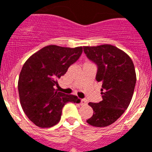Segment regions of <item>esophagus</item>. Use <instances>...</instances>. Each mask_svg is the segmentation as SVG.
Returning <instances> with one entry per match:
<instances>
[{
  "label": "esophagus",
  "instance_id": "obj_1",
  "mask_svg": "<svg viewBox=\"0 0 152 152\" xmlns=\"http://www.w3.org/2000/svg\"><path fill=\"white\" fill-rule=\"evenodd\" d=\"M80 103H81V105H86L88 103V100H86V99H82V100H80Z\"/></svg>",
  "mask_w": 152,
  "mask_h": 152
}]
</instances>
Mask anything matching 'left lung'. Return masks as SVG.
Listing matches in <instances>:
<instances>
[{"label": "left lung", "mask_w": 152, "mask_h": 152, "mask_svg": "<svg viewBox=\"0 0 152 152\" xmlns=\"http://www.w3.org/2000/svg\"><path fill=\"white\" fill-rule=\"evenodd\" d=\"M84 52L97 65L96 80L102 84L103 100L89 103L94 114L87 123L105 127L116 122L128 108L136 83L134 64L131 58L117 47L104 44L84 46Z\"/></svg>", "instance_id": "obj_1"}]
</instances>
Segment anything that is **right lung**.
I'll use <instances>...</instances> for the list:
<instances>
[{"label": "right lung", "instance_id": "1", "mask_svg": "<svg viewBox=\"0 0 152 152\" xmlns=\"http://www.w3.org/2000/svg\"><path fill=\"white\" fill-rule=\"evenodd\" d=\"M82 46L76 48L50 45L26 60L18 80L21 107L30 121L41 128H49L60 121L67 103H79L77 96L58 92L57 79L79 58Z\"/></svg>", "mask_w": 152, "mask_h": 152}]
</instances>
